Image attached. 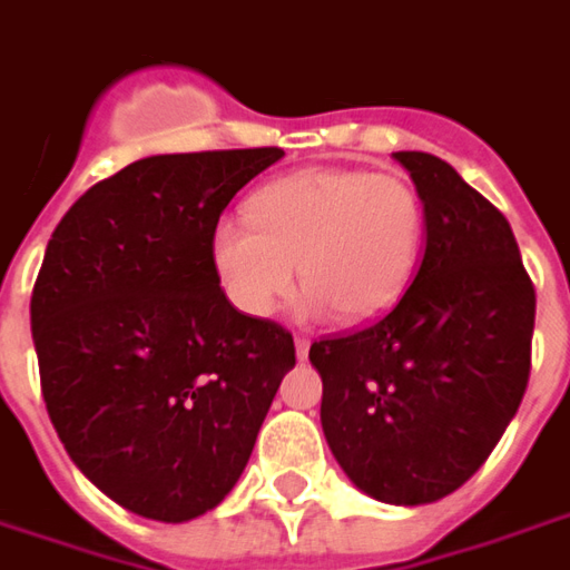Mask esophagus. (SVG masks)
Instances as JSON below:
<instances>
[{"mask_svg":"<svg viewBox=\"0 0 570 570\" xmlns=\"http://www.w3.org/2000/svg\"><path fill=\"white\" fill-rule=\"evenodd\" d=\"M307 350H311V341H307V338H296V360L298 362L307 360Z\"/></svg>","mask_w":570,"mask_h":570,"instance_id":"esophagus-1","label":"esophagus"}]
</instances>
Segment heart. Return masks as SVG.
Returning a JSON list of instances; mask_svg holds the SVG:
<instances>
[{
	"label": "heart",
	"mask_w": 570,
	"mask_h": 570,
	"mask_svg": "<svg viewBox=\"0 0 570 570\" xmlns=\"http://www.w3.org/2000/svg\"><path fill=\"white\" fill-rule=\"evenodd\" d=\"M423 223V202L399 175L305 168L256 189L247 220L214 226L210 265L247 317H272L302 274L307 317L368 323L411 284Z\"/></svg>",
	"instance_id": "obj_1"
}]
</instances>
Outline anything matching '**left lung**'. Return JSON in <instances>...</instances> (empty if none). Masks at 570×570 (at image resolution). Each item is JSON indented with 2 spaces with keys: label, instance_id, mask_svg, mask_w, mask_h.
I'll use <instances>...</instances> for the list:
<instances>
[{
  "label": "left lung",
  "instance_id": "1",
  "mask_svg": "<svg viewBox=\"0 0 570 570\" xmlns=\"http://www.w3.org/2000/svg\"><path fill=\"white\" fill-rule=\"evenodd\" d=\"M392 156L423 202V263L386 317L307 356L323 377V435L350 483L416 508L456 492L517 414L534 286L504 214L456 168L423 150Z\"/></svg>",
  "mask_w": 570,
  "mask_h": 570
}]
</instances>
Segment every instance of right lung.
<instances>
[{"label":"right lung","instance_id":"1","mask_svg":"<svg viewBox=\"0 0 570 570\" xmlns=\"http://www.w3.org/2000/svg\"><path fill=\"white\" fill-rule=\"evenodd\" d=\"M281 156H147L50 235L29 305L50 423L83 478L145 520H196L229 495L296 365L293 335L235 311L210 265L223 208Z\"/></svg>","mask_w":570,"mask_h":570}]
</instances>
